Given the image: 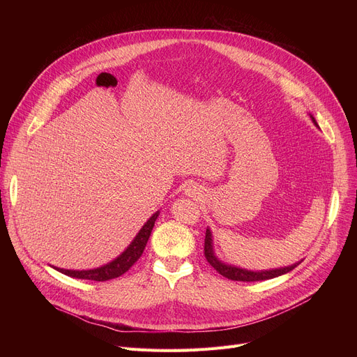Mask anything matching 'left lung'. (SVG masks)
<instances>
[{"label": "left lung", "instance_id": "obj_1", "mask_svg": "<svg viewBox=\"0 0 357 357\" xmlns=\"http://www.w3.org/2000/svg\"><path fill=\"white\" fill-rule=\"evenodd\" d=\"M311 121L314 123L315 127H318L315 119L308 114ZM204 253L205 257H207L208 264L224 278H229L231 280H241V282H257V280H266V279H273L278 278L280 275H285L288 272H291L294 268H296L303 260L296 261V264H292L289 266H284V268H275V269H264V271H250V269H245L240 268L231 264H227V261L221 260L214 249V238H213V231L210 227H207V233H205V243H204Z\"/></svg>", "mask_w": 357, "mask_h": 357}]
</instances>
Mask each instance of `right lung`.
Returning a JSON list of instances; mask_svg holds the SVG:
<instances>
[{
    "mask_svg": "<svg viewBox=\"0 0 357 357\" xmlns=\"http://www.w3.org/2000/svg\"><path fill=\"white\" fill-rule=\"evenodd\" d=\"M160 211H156L152 217H150L144 224L143 227L139 230V233L136 234V237L131 240L130 245L116 257L112 259L108 264L93 268V269H63V268H58V266H52L53 269H56L58 272L68 275L70 278H77V279H88V280H97V282H104V280L108 279H114L121 276L123 273H126L131 266H133L136 261L139 260V257L142 256L147 240L150 237V233L153 230L155 221L158 220Z\"/></svg>",
    "mask_w": 357,
    "mask_h": 357,
    "instance_id": "add662e5",
    "label": "right lung"
}]
</instances>
